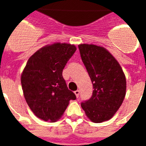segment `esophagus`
I'll return each mask as SVG.
<instances>
[{
    "mask_svg": "<svg viewBox=\"0 0 146 146\" xmlns=\"http://www.w3.org/2000/svg\"><path fill=\"white\" fill-rule=\"evenodd\" d=\"M74 94H75V96H76L77 97H78L79 94H80V91H79L78 90H75V91H74Z\"/></svg>",
    "mask_w": 146,
    "mask_h": 146,
    "instance_id": "1",
    "label": "esophagus"
}]
</instances>
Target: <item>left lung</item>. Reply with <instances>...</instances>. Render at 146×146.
<instances>
[{
    "instance_id": "obj_1",
    "label": "left lung",
    "mask_w": 146,
    "mask_h": 146,
    "mask_svg": "<svg viewBox=\"0 0 146 146\" xmlns=\"http://www.w3.org/2000/svg\"><path fill=\"white\" fill-rule=\"evenodd\" d=\"M82 62L93 83V95L81 103L87 117L94 123L110 120L126 95L125 74L115 57L103 46L78 45Z\"/></svg>"
}]
</instances>
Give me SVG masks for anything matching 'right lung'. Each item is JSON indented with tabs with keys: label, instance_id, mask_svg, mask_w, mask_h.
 Segmentation results:
<instances>
[{
	"label": "right lung",
	"instance_id": "add662e5",
	"mask_svg": "<svg viewBox=\"0 0 146 146\" xmlns=\"http://www.w3.org/2000/svg\"><path fill=\"white\" fill-rule=\"evenodd\" d=\"M74 44L55 43L36 51L21 74L23 95L38 118L55 122L76 96L68 89L62 71L76 51Z\"/></svg>",
	"mask_w": 146,
	"mask_h": 146
}]
</instances>
